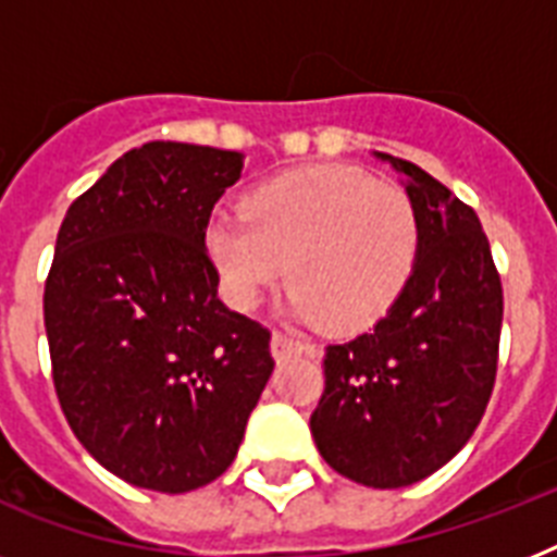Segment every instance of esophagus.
Segmentation results:
<instances>
[{"mask_svg": "<svg viewBox=\"0 0 557 557\" xmlns=\"http://www.w3.org/2000/svg\"><path fill=\"white\" fill-rule=\"evenodd\" d=\"M306 349H309V344H304L300 338H292L286 332H274V335H271V356L277 358V361H288V358L304 356Z\"/></svg>", "mask_w": 557, "mask_h": 557, "instance_id": "34e87169", "label": "esophagus"}]
</instances>
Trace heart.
Masks as SVG:
<instances>
[{"label": "heart", "instance_id": "heart-1", "mask_svg": "<svg viewBox=\"0 0 557 557\" xmlns=\"http://www.w3.org/2000/svg\"><path fill=\"white\" fill-rule=\"evenodd\" d=\"M205 248L236 309H253L288 277L295 318L356 332L396 304L419 260L422 227L398 185L321 164L257 187L245 216L210 222Z\"/></svg>", "mask_w": 557, "mask_h": 557}]
</instances>
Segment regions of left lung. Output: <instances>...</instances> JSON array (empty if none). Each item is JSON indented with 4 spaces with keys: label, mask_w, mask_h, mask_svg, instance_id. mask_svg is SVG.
Returning <instances> with one entry per match:
<instances>
[{
    "label": "left lung",
    "mask_w": 557,
    "mask_h": 557,
    "mask_svg": "<svg viewBox=\"0 0 557 557\" xmlns=\"http://www.w3.org/2000/svg\"><path fill=\"white\" fill-rule=\"evenodd\" d=\"M422 227L416 269L370 332L330 344L309 428L338 474L401 488L440 471L485 413L497 375L503 286L474 208L405 159Z\"/></svg>",
    "instance_id": "8db88e82"
}]
</instances>
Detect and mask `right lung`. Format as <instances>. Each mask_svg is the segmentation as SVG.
Here are the masks:
<instances>
[{"label":"right lung","instance_id":"add662e5","mask_svg":"<svg viewBox=\"0 0 557 557\" xmlns=\"http://www.w3.org/2000/svg\"><path fill=\"white\" fill-rule=\"evenodd\" d=\"M239 173V152L144 144L57 234L42 297L57 398L83 448L138 488L213 483L274 370L271 332L219 300L205 248Z\"/></svg>","mask_w":557,"mask_h":557}]
</instances>
